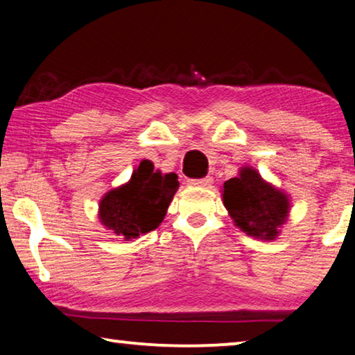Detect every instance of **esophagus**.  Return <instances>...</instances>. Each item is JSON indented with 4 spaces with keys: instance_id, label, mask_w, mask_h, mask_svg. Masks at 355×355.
Segmentation results:
<instances>
[{
    "instance_id": "esophagus-1",
    "label": "esophagus",
    "mask_w": 355,
    "mask_h": 355,
    "mask_svg": "<svg viewBox=\"0 0 355 355\" xmlns=\"http://www.w3.org/2000/svg\"><path fill=\"white\" fill-rule=\"evenodd\" d=\"M191 186H199V188H207L213 183L211 177H205V178H197V180H189L188 182Z\"/></svg>"
}]
</instances>
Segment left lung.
I'll use <instances>...</instances> for the list:
<instances>
[{
  "mask_svg": "<svg viewBox=\"0 0 355 355\" xmlns=\"http://www.w3.org/2000/svg\"><path fill=\"white\" fill-rule=\"evenodd\" d=\"M222 200L232 220L245 235L274 241L290 216L291 200L285 191L275 188L250 166L222 186Z\"/></svg>",
  "mask_w": 355,
  "mask_h": 355,
  "instance_id": "obj_1",
  "label": "left lung"
}]
</instances>
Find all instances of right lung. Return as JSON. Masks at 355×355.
<instances>
[{
	"instance_id": "add662e5",
	"label": "right lung",
	"mask_w": 355,
	"mask_h": 355,
	"mask_svg": "<svg viewBox=\"0 0 355 355\" xmlns=\"http://www.w3.org/2000/svg\"><path fill=\"white\" fill-rule=\"evenodd\" d=\"M177 173H163L152 161L142 159L127 183L101 197V225L123 241H131L158 228L178 189Z\"/></svg>"
}]
</instances>
